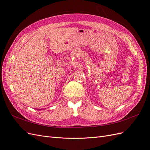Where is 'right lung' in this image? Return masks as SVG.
<instances>
[{"mask_svg":"<svg viewBox=\"0 0 150 150\" xmlns=\"http://www.w3.org/2000/svg\"><path fill=\"white\" fill-rule=\"evenodd\" d=\"M40 110V109H38V110Z\"/></svg>","mask_w":150,"mask_h":150,"instance_id":"1","label":"right lung"}]
</instances>
